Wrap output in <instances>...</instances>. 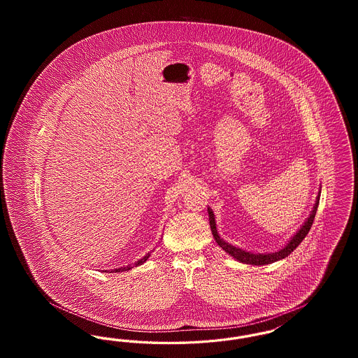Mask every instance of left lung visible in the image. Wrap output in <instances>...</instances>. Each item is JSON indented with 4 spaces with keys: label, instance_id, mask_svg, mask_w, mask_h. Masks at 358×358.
I'll list each match as a JSON object with an SVG mask.
<instances>
[{
    "label": "left lung",
    "instance_id": "left-lung-1",
    "mask_svg": "<svg viewBox=\"0 0 358 358\" xmlns=\"http://www.w3.org/2000/svg\"><path fill=\"white\" fill-rule=\"evenodd\" d=\"M320 196H321V190L317 196V200H315V204L313 206V210L310 213V216L307 217L306 222L302 224V227L294 234V236L289 238L287 241V244L285 247H282L279 251H275V252H270V254H256V252H250V251H245V250H241L236 245H232L229 243H227L225 240H222L217 232V228H216V222H215V215H213V210L208 206V215H209V225H210V231H212V235L216 240V243L222 247V250L228 254V255L232 256L234 259H236L240 263H244V264H252V266H264V264H271L273 262H278V260H282L287 256L302 243V240L306 238L313 222H314V217H315V213H317V209H318V204H320Z\"/></svg>",
    "mask_w": 358,
    "mask_h": 358
}]
</instances>
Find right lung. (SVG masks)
Returning a JSON list of instances; mask_svg holds the SVG:
<instances>
[{"instance_id": "1", "label": "right lung", "mask_w": 358, "mask_h": 358, "mask_svg": "<svg viewBox=\"0 0 358 358\" xmlns=\"http://www.w3.org/2000/svg\"><path fill=\"white\" fill-rule=\"evenodd\" d=\"M149 256H150V252L149 254H146V255L143 256L142 259H139L138 262L134 263V266H131V264H129V266H126V267H120V268H117V270H106L104 273H123V271H129V270H131L133 267H138V266H141V264H143L148 259H149Z\"/></svg>"}]
</instances>
